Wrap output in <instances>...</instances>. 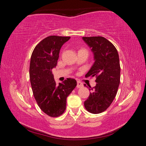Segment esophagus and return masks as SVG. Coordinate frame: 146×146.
<instances>
[{"instance_id":"34e87169","label":"esophagus","mask_w":146,"mask_h":146,"mask_svg":"<svg viewBox=\"0 0 146 146\" xmlns=\"http://www.w3.org/2000/svg\"><path fill=\"white\" fill-rule=\"evenodd\" d=\"M83 86H84V85L82 82H80V81H77V85H76V88H82Z\"/></svg>"}]
</instances>
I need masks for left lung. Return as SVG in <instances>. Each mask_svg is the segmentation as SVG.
I'll list each match as a JSON object with an SVG mask.
<instances>
[{
  "instance_id": "1",
  "label": "left lung",
  "mask_w": 146,
  "mask_h": 146,
  "mask_svg": "<svg viewBox=\"0 0 146 146\" xmlns=\"http://www.w3.org/2000/svg\"><path fill=\"white\" fill-rule=\"evenodd\" d=\"M93 54L94 63L86 77L95 76L97 82L84 102L86 110L93 114L104 111L117 95L120 79L119 56L114 45L102 36L82 37ZM84 86H86L84 84Z\"/></svg>"
}]
</instances>
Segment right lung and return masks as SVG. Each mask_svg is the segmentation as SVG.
Masks as SVG:
<instances>
[{
	"label": "right lung",
	"instance_id": "add662e5",
	"mask_svg": "<svg viewBox=\"0 0 146 146\" xmlns=\"http://www.w3.org/2000/svg\"><path fill=\"white\" fill-rule=\"evenodd\" d=\"M70 38L48 36L36 46L31 56L29 78L34 97L40 110L52 117L64 112L66 98L76 86L73 78H67L56 84L51 72L57 64L62 46Z\"/></svg>",
	"mask_w": 146,
	"mask_h": 146
}]
</instances>
